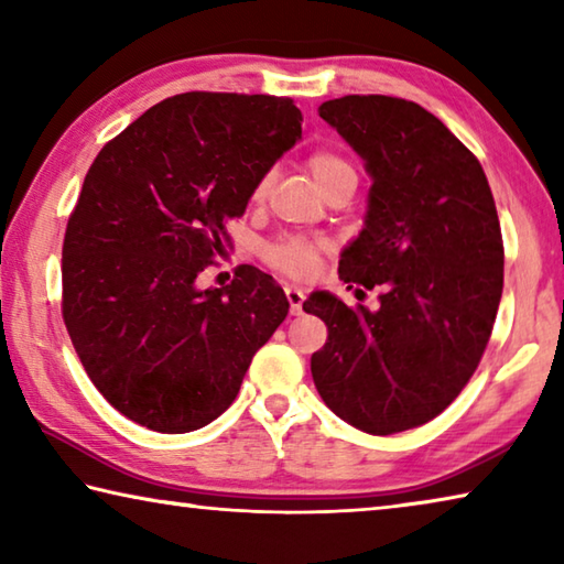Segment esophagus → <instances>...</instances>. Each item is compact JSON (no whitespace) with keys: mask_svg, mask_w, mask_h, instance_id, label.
Wrapping results in <instances>:
<instances>
[{"mask_svg":"<svg viewBox=\"0 0 564 564\" xmlns=\"http://www.w3.org/2000/svg\"><path fill=\"white\" fill-rule=\"evenodd\" d=\"M285 299H289V303H291L293 316H301V313H303V301H305L303 289H299V285H289V289H285Z\"/></svg>","mask_w":564,"mask_h":564,"instance_id":"obj_1","label":"esophagus"}]
</instances>
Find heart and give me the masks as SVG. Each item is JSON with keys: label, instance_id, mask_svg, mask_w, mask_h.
<instances>
[{"label": "heart", "instance_id": "b5f03b06", "mask_svg": "<svg viewBox=\"0 0 564 564\" xmlns=\"http://www.w3.org/2000/svg\"><path fill=\"white\" fill-rule=\"evenodd\" d=\"M305 169H308L311 176L316 178V184L321 186L323 194L336 184H340V181L356 178V169H352L348 156L330 147L313 149L311 154L305 156ZM269 186H271V174H263L253 186V194H251L253 202H263L265 194H269ZM323 248H326V243L311 241V238H301V236L281 238V241H275L265 248V261H269L273 269H279L281 273L308 275L313 269H316L318 253Z\"/></svg>", "mask_w": 564, "mask_h": 564}]
</instances>
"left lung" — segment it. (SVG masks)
<instances>
[{"label":"left lung","instance_id":"1","mask_svg":"<svg viewBox=\"0 0 564 564\" xmlns=\"http://www.w3.org/2000/svg\"><path fill=\"white\" fill-rule=\"evenodd\" d=\"M318 113L373 178L340 281L383 293L378 311L326 291L303 303L328 326L313 383L362 433L410 431L460 395L488 348L502 295L498 208L480 161L420 104L350 94Z\"/></svg>","mask_w":564,"mask_h":564}]
</instances>
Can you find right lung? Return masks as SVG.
Listing matches in <instances>:
<instances>
[{
  "mask_svg": "<svg viewBox=\"0 0 564 564\" xmlns=\"http://www.w3.org/2000/svg\"><path fill=\"white\" fill-rule=\"evenodd\" d=\"M289 97L186 91L104 144L62 248V316L109 403L156 433H191L234 403L289 316L269 273L196 285L256 181L301 139Z\"/></svg>",
  "mask_w": 564,
  "mask_h": 564,
  "instance_id": "1",
  "label": "right lung"
}]
</instances>
